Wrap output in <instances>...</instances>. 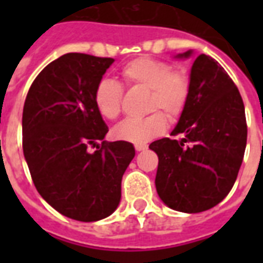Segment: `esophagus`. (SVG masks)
<instances>
[{
  "label": "esophagus",
  "mask_w": 263,
  "mask_h": 263,
  "mask_svg": "<svg viewBox=\"0 0 263 263\" xmlns=\"http://www.w3.org/2000/svg\"><path fill=\"white\" fill-rule=\"evenodd\" d=\"M146 148H147V146H146V144H135L136 152H144Z\"/></svg>",
  "instance_id": "esophagus-1"
}]
</instances>
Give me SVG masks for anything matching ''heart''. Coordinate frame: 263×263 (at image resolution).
I'll list each match as a JSON object with an SVG mask.
<instances>
[{"label": "heart", "instance_id": "heart-1", "mask_svg": "<svg viewBox=\"0 0 263 263\" xmlns=\"http://www.w3.org/2000/svg\"><path fill=\"white\" fill-rule=\"evenodd\" d=\"M121 76L128 86L147 88V110L152 115L143 119H127L113 129L116 139L134 144H143L161 135L166 128V117L179 119L187 106L191 90L190 76L184 69H172L165 61L139 57L125 64ZM123 87L113 79H102L94 91V103L98 111L107 120H115L121 111ZM154 110H161L154 112Z\"/></svg>", "mask_w": 263, "mask_h": 263}]
</instances>
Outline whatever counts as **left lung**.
<instances>
[{
	"mask_svg": "<svg viewBox=\"0 0 263 263\" xmlns=\"http://www.w3.org/2000/svg\"><path fill=\"white\" fill-rule=\"evenodd\" d=\"M190 82L187 106L171 134L181 139L162 138L148 147L158 156L156 188L161 200L177 212L200 213L232 190L245 157L247 124L240 92L216 60L198 55Z\"/></svg>",
	"mask_w": 263,
	"mask_h": 263,
	"instance_id": "left-lung-1",
	"label": "left lung"
}]
</instances>
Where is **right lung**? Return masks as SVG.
Wrapping results in <instances>:
<instances>
[{"instance_id":"obj_1","label":"right lung","mask_w":263,"mask_h":263,"mask_svg":"<svg viewBox=\"0 0 263 263\" xmlns=\"http://www.w3.org/2000/svg\"><path fill=\"white\" fill-rule=\"evenodd\" d=\"M113 61L61 55L35 78L23 109V153L35 187L51 208L83 222L117 209L121 179L135 157L129 142L103 140L109 128L94 103L95 87ZM90 145L97 146L94 153Z\"/></svg>"}]
</instances>
